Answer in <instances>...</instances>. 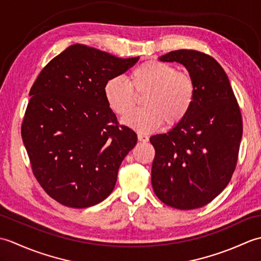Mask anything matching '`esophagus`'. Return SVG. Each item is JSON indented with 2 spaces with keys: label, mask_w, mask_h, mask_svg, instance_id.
<instances>
[{
  "label": "esophagus",
  "mask_w": 261,
  "mask_h": 261,
  "mask_svg": "<svg viewBox=\"0 0 261 261\" xmlns=\"http://www.w3.org/2000/svg\"><path fill=\"white\" fill-rule=\"evenodd\" d=\"M138 140L141 141V142H148L149 141V138L145 135H138Z\"/></svg>",
  "instance_id": "1"
}]
</instances>
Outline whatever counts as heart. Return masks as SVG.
Returning a JSON list of instances; mask_svg holds the SVG:
<instances>
[{"instance_id":"b5f03b06","label":"heart","mask_w":261,"mask_h":261,"mask_svg":"<svg viewBox=\"0 0 261 261\" xmlns=\"http://www.w3.org/2000/svg\"><path fill=\"white\" fill-rule=\"evenodd\" d=\"M148 90L144 98L145 108L135 113L133 90ZM104 97L110 109L118 115L127 116L122 122L141 134L163 126L179 123L192 109L195 85L190 75L180 73L175 66L149 60L131 71L130 82L122 76H113L104 84ZM132 113L130 114L129 112Z\"/></svg>"}]
</instances>
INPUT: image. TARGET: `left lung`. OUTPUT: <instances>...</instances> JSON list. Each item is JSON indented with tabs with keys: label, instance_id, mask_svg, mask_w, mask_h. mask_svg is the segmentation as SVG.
<instances>
[{
	"label": "left lung",
	"instance_id": "8db88e82",
	"mask_svg": "<svg viewBox=\"0 0 261 261\" xmlns=\"http://www.w3.org/2000/svg\"><path fill=\"white\" fill-rule=\"evenodd\" d=\"M159 59L185 66L195 97L184 120L150 138L156 150L152 188L171 207L198 208L212 202L233 175L242 138L240 108L228 76L213 57L180 49Z\"/></svg>",
	"mask_w": 261,
	"mask_h": 261
}]
</instances>
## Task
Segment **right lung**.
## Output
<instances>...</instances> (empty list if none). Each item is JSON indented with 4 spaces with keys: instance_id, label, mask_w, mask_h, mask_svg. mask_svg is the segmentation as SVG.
<instances>
[{
    "instance_id": "right-lung-1",
    "label": "right lung",
    "mask_w": 261,
    "mask_h": 261,
    "mask_svg": "<svg viewBox=\"0 0 261 261\" xmlns=\"http://www.w3.org/2000/svg\"><path fill=\"white\" fill-rule=\"evenodd\" d=\"M138 60L76 43L51 59L33 83L22 140L39 184L65 206L104 201L136 146V132L119 125L103 88Z\"/></svg>"
}]
</instances>
